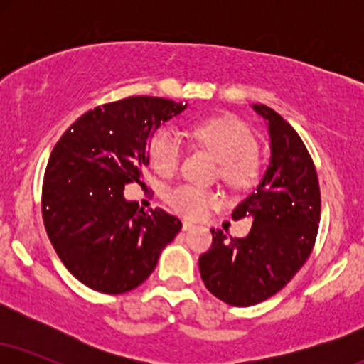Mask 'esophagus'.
<instances>
[{
    "mask_svg": "<svg viewBox=\"0 0 364 364\" xmlns=\"http://www.w3.org/2000/svg\"><path fill=\"white\" fill-rule=\"evenodd\" d=\"M193 228H195L193 223H190V220H183V231H191Z\"/></svg>",
    "mask_w": 364,
    "mask_h": 364,
    "instance_id": "esophagus-1",
    "label": "esophagus"
}]
</instances>
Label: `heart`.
I'll list each match as a JSON object with an SVG mask.
<instances>
[{"instance_id": "1", "label": "heart", "mask_w": 364, "mask_h": 364, "mask_svg": "<svg viewBox=\"0 0 364 364\" xmlns=\"http://www.w3.org/2000/svg\"><path fill=\"white\" fill-rule=\"evenodd\" d=\"M190 133L198 144L207 147L223 162L220 176L228 185L248 188L257 181V140L243 123L229 118L208 119L191 124ZM149 152L154 169L168 176L179 168L185 145L176 129L162 128L150 140ZM166 200L179 214L200 217L205 214L207 208L219 202V195L193 183H181L171 188L166 193Z\"/></svg>"}]
</instances>
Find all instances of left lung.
Instances as JSON below:
<instances>
[{"mask_svg": "<svg viewBox=\"0 0 364 364\" xmlns=\"http://www.w3.org/2000/svg\"><path fill=\"white\" fill-rule=\"evenodd\" d=\"M252 107L269 127L270 161L232 219L252 217L253 225L246 237L210 229L212 246L198 260L207 289L231 306L281 291L310 257L320 223L318 176L301 136L265 104Z\"/></svg>", "mask_w": 364, "mask_h": 364, "instance_id": "1", "label": "left lung"}]
</instances>
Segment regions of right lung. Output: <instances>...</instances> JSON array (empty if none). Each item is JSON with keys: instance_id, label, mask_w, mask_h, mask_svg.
<instances>
[{"instance_id": "right-lung-1", "label": "right lung", "mask_w": 364, "mask_h": 364, "mask_svg": "<svg viewBox=\"0 0 364 364\" xmlns=\"http://www.w3.org/2000/svg\"><path fill=\"white\" fill-rule=\"evenodd\" d=\"M186 109L164 97L136 95L82 114L54 145L43 183V219L73 277L104 294L139 287L181 220L162 208L144 212L124 198L149 164V141Z\"/></svg>"}]
</instances>
